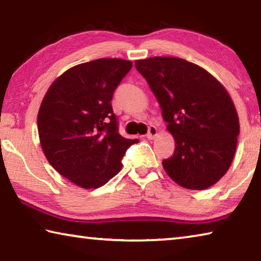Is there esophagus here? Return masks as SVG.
<instances>
[{
    "label": "esophagus",
    "mask_w": 261,
    "mask_h": 261,
    "mask_svg": "<svg viewBox=\"0 0 261 261\" xmlns=\"http://www.w3.org/2000/svg\"><path fill=\"white\" fill-rule=\"evenodd\" d=\"M158 135V129L154 125H151L148 127V132H147V139H154L155 138V136Z\"/></svg>",
    "instance_id": "obj_1"
}]
</instances>
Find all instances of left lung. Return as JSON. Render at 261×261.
Returning <instances> with one entry per match:
<instances>
[{
	"label": "left lung",
	"mask_w": 261,
	"mask_h": 261,
	"mask_svg": "<svg viewBox=\"0 0 261 261\" xmlns=\"http://www.w3.org/2000/svg\"><path fill=\"white\" fill-rule=\"evenodd\" d=\"M135 64L175 138L174 154L162 161L166 173L185 189L212 187L230 167L240 135L230 95L205 69L183 59L159 56Z\"/></svg>",
	"instance_id": "1"
}]
</instances>
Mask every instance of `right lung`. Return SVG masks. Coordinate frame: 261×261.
I'll use <instances>...</instances> for the list:
<instances>
[{
	"instance_id": "add662e5",
	"label": "right lung",
	"mask_w": 261,
	"mask_h": 261,
	"mask_svg": "<svg viewBox=\"0 0 261 261\" xmlns=\"http://www.w3.org/2000/svg\"><path fill=\"white\" fill-rule=\"evenodd\" d=\"M132 68L130 61L99 59L69 69L48 88L38 114L42 151L56 171L84 189H96L120 173L138 139L118 132L110 101Z\"/></svg>"
}]
</instances>
